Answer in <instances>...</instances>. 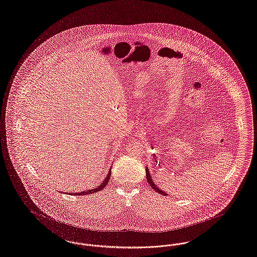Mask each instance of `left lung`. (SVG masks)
Instances as JSON below:
<instances>
[{
    "label": "left lung",
    "mask_w": 257,
    "mask_h": 257,
    "mask_svg": "<svg viewBox=\"0 0 257 257\" xmlns=\"http://www.w3.org/2000/svg\"><path fill=\"white\" fill-rule=\"evenodd\" d=\"M146 179H147V182H148V184L150 185V186L155 189V191H157L159 194H162V195L167 196L168 194H166L165 191H163L158 185H156L154 183V181H153V179H152V177H151V174H150V172H149V169H148V167H146Z\"/></svg>",
    "instance_id": "8db88e82"
}]
</instances>
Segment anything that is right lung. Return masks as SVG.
<instances>
[{
  "label": "right lung",
  "mask_w": 257,
  "mask_h": 257,
  "mask_svg": "<svg viewBox=\"0 0 257 257\" xmlns=\"http://www.w3.org/2000/svg\"><path fill=\"white\" fill-rule=\"evenodd\" d=\"M112 166L110 167V169H109V172H108V174L106 176V178L104 179V181H103L101 184H99V185H97L95 188H92V189H89V190H84V191H80V192H75V193H70V194H72V195H88V194H92V193H94V192H98V191H100V190H102L103 188L107 185L108 184V182H109V180H110V177H111V173H112Z\"/></svg>",
  "instance_id": "obj_1"
}]
</instances>
